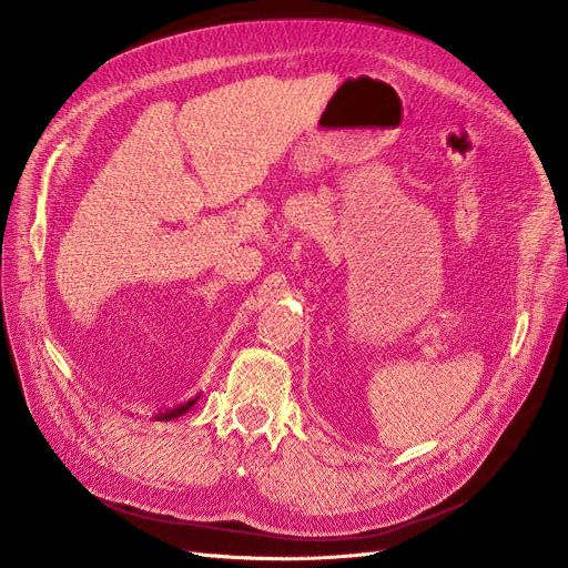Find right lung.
I'll return each instance as SVG.
<instances>
[{
  "mask_svg": "<svg viewBox=\"0 0 568 568\" xmlns=\"http://www.w3.org/2000/svg\"><path fill=\"white\" fill-rule=\"evenodd\" d=\"M197 403V396L195 398H191L189 403H182V405H174V407H168V409H161L159 414H156V419L159 422H170V419H176V416H182V414H186L193 405Z\"/></svg>",
  "mask_w": 568,
  "mask_h": 568,
  "instance_id": "obj_1",
  "label": "right lung"
}]
</instances>
